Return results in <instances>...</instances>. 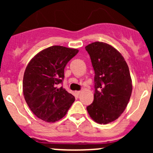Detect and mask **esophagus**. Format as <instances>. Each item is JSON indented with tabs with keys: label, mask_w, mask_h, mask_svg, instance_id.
I'll use <instances>...</instances> for the list:
<instances>
[{
	"label": "esophagus",
	"mask_w": 153,
	"mask_h": 153,
	"mask_svg": "<svg viewBox=\"0 0 153 153\" xmlns=\"http://www.w3.org/2000/svg\"><path fill=\"white\" fill-rule=\"evenodd\" d=\"M80 94H81V91H75V95H79Z\"/></svg>",
	"instance_id": "34e87169"
}]
</instances>
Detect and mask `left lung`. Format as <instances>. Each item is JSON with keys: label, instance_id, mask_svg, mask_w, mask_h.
Listing matches in <instances>:
<instances>
[{"label": "left lung", "instance_id": "8db88e82", "mask_svg": "<svg viewBox=\"0 0 153 153\" xmlns=\"http://www.w3.org/2000/svg\"><path fill=\"white\" fill-rule=\"evenodd\" d=\"M85 49L95 72L94 100L86 109L95 122L109 124L123 113L130 98L129 67L121 53L109 44L94 42Z\"/></svg>", "mask_w": 153, "mask_h": 153}]
</instances>
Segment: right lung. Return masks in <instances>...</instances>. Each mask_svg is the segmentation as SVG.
Instances as JSON below:
<instances>
[{
  "instance_id": "1",
  "label": "right lung",
  "mask_w": 153,
  "mask_h": 153,
  "mask_svg": "<svg viewBox=\"0 0 153 153\" xmlns=\"http://www.w3.org/2000/svg\"><path fill=\"white\" fill-rule=\"evenodd\" d=\"M78 50L52 46L37 54L24 72L23 92L32 112L40 119L55 122L61 119L75 101L63 86L64 68Z\"/></svg>"
}]
</instances>
